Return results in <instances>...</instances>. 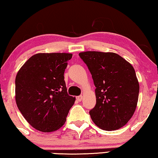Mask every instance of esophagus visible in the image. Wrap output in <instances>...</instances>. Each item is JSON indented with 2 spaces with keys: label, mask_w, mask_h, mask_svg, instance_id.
<instances>
[{
  "label": "esophagus",
  "mask_w": 158,
  "mask_h": 158,
  "mask_svg": "<svg viewBox=\"0 0 158 158\" xmlns=\"http://www.w3.org/2000/svg\"><path fill=\"white\" fill-rule=\"evenodd\" d=\"M82 99H83V96H82V95H79V96H77V97H76V100L79 102H81Z\"/></svg>",
  "instance_id": "34e87169"
}]
</instances>
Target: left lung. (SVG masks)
Returning a JSON list of instances; mask_svg holds the SVG:
<instances>
[{
	"label": "left lung",
	"instance_id": "1",
	"mask_svg": "<svg viewBox=\"0 0 158 158\" xmlns=\"http://www.w3.org/2000/svg\"><path fill=\"white\" fill-rule=\"evenodd\" d=\"M79 56L96 88L91 119L102 130L120 129L130 120L138 104L140 85L133 67L115 52L85 51Z\"/></svg>",
	"mask_w": 158,
	"mask_h": 158
}]
</instances>
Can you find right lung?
I'll use <instances>...</instances> for the list:
<instances>
[{"instance_id": "right-lung-1", "label": "right lung", "mask_w": 158, "mask_h": 158, "mask_svg": "<svg viewBox=\"0 0 158 158\" xmlns=\"http://www.w3.org/2000/svg\"><path fill=\"white\" fill-rule=\"evenodd\" d=\"M73 54L37 53L15 77V102L30 125L41 132H53L65 124L75 98L68 94L64 72Z\"/></svg>"}]
</instances>
